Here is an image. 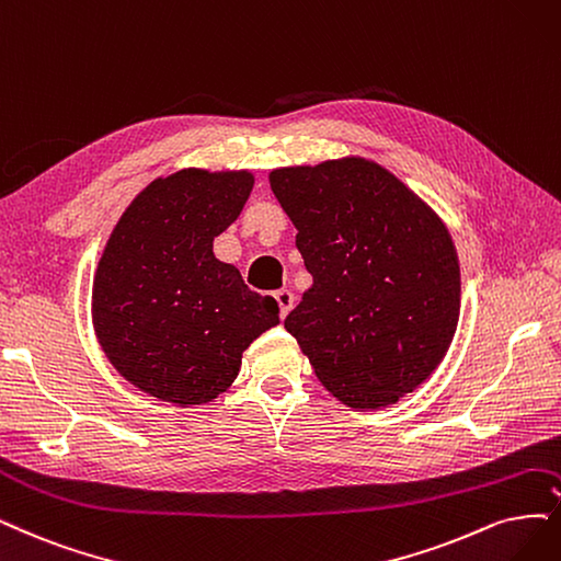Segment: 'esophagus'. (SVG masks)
Returning a JSON list of instances; mask_svg holds the SVG:
<instances>
[{"mask_svg": "<svg viewBox=\"0 0 561 561\" xmlns=\"http://www.w3.org/2000/svg\"><path fill=\"white\" fill-rule=\"evenodd\" d=\"M275 300H277V305H279V317H282V319H284L288 312H291L294 305H296V298H294L291 291H288V288H279V291L275 294Z\"/></svg>", "mask_w": 561, "mask_h": 561, "instance_id": "34e87169", "label": "esophagus"}]
</instances>
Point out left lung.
<instances>
[{
	"label": "left lung",
	"mask_w": 561,
	"mask_h": 561,
	"mask_svg": "<svg viewBox=\"0 0 561 561\" xmlns=\"http://www.w3.org/2000/svg\"><path fill=\"white\" fill-rule=\"evenodd\" d=\"M267 178L314 277L284 328L342 404H396L439 367L458 328L460 263L446 224L365 157Z\"/></svg>",
	"instance_id": "8db88e82"
}]
</instances>
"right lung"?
I'll use <instances>...</instances> for the list:
<instances>
[{"mask_svg": "<svg viewBox=\"0 0 561 561\" xmlns=\"http://www.w3.org/2000/svg\"><path fill=\"white\" fill-rule=\"evenodd\" d=\"M254 190V173L182 169L152 180L103 247L92 284V325L119 375L175 407L217 400L242 351L279 323L213 242Z\"/></svg>", "mask_w": 561, "mask_h": 561, "instance_id": "right-lung-1", "label": "right lung"}]
</instances>
